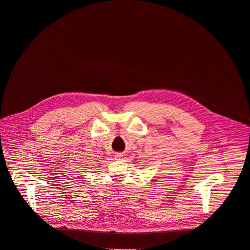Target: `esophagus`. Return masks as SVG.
I'll list each match as a JSON object with an SVG mask.
<instances>
[{"label": "esophagus", "mask_w": 250, "mask_h": 250, "mask_svg": "<svg viewBox=\"0 0 250 250\" xmlns=\"http://www.w3.org/2000/svg\"><path fill=\"white\" fill-rule=\"evenodd\" d=\"M123 157H124V153H122V152H118L115 154L116 160H121V158H123Z\"/></svg>", "instance_id": "34e87169"}]
</instances>
